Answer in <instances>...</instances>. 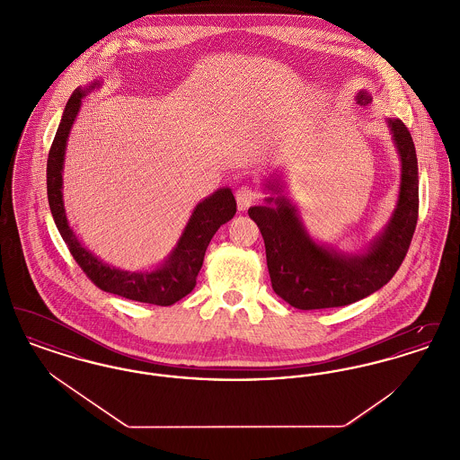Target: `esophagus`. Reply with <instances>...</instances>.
<instances>
[{
    "mask_svg": "<svg viewBox=\"0 0 460 460\" xmlns=\"http://www.w3.org/2000/svg\"><path fill=\"white\" fill-rule=\"evenodd\" d=\"M261 198V193L257 191V188L253 186H241L236 190V201H238V208L246 210L248 207H252L257 199Z\"/></svg>",
    "mask_w": 460,
    "mask_h": 460,
    "instance_id": "obj_1",
    "label": "esophagus"
}]
</instances>
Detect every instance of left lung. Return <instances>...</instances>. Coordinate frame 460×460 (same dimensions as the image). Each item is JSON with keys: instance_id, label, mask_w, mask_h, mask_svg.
Segmentation results:
<instances>
[{"instance_id": "8db88e82", "label": "left lung", "mask_w": 460, "mask_h": 460, "mask_svg": "<svg viewBox=\"0 0 460 460\" xmlns=\"http://www.w3.org/2000/svg\"><path fill=\"white\" fill-rule=\"evenodd\" d=\"M371 94L360 91L357 103L367 107ZM402 160L400 197L394 217L367 253L345 257L310 240L295 207L283 197L267 198L274 207H252L265 243L272 289L300 310L350 305L386 285L403 262L419 217V174L412 136L407 126L388 120ZM279 193V190H274Z\"/></svg>"}]
</instances>
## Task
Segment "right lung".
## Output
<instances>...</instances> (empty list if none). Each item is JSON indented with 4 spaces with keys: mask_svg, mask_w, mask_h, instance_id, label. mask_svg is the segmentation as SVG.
Listing matches in <instances>:
<instances>
[{
    "mask_svg": "<svg viewBox=\"0 0 460 460\" xmlns=\"http://www.w3.org/2000/svg\"><path fill=\"white\" fill-rule=\"evenodd\" d=\"M98 83L91 84L94 88ZM83 89H75L66 102L60 126L51 143L46 165L48 201L55 224L66 241L74 261L83 269L93 285L100 289L124 296L128 300L152 304V305H172L193 291L207 246L222 224L233 219L236 214V199L229 188L216 191L212 197L198 203L191 219L184 227V233L177 243L169 261L154 272H128L109 267L98 261L93 253L79 243L66 219V208L62 201V171L66 155V137L81 109Z\"/></svg>",
    "mask_w": 460,
    "mask_h": 460,
    "instance_id": "right-lung-1",
    "label": "right lung"
}]
</instances>
